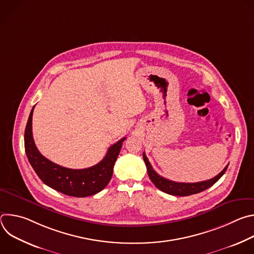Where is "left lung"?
<instances>
[{
    "label": "left lung",
    "mask_w": 254,
    "mask_h": 254,
    "mask_svg": "<svg viewBox=\"0 0 254 254\" xmlns=\"http://www.w3.org/2000/svg\"><path fill=\"white\" fill-rule=\"evenodd\" d=\"M142 158L144 163H146L147 166V170H148V175L151 179L152 182L154 183V185L160 189L161 191L170 194V195H174V196H189V195H193V194H197L200 193L208 188H210L211 186H213L217 181H218L226 172L228 165L223 169V171L221 173H219L217 176H215L214 178L207 180V181H203V182H197V183H179V182H174V181L168 180L162 176H160L152 167V165L150 164L146 154H142Z\"/></svg>",
    "instance_id": "1"
}]
</instances>
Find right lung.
Returning a JSON list of instances; mask_svg holds the SVG:
<instances>
[{
    "mask_svg": "<svg viewBox=\"0 0 254 254\" xmlns=\"http://www.w3.org/2000/svg\"><path fill=\"white\" fill-rule=\"evenodd\" d=\"M34 107L25 128V152L29 163L42 182L50 188L72 197H87L104 189L113 177L114 166L126 137L111 146L102 161L95 166L80 170L64 168L46 159L36 148L32 134Z\"/></svg>",
    "mask_w": 254,
    "mask_h": 254,
    "instance_id": "right-lung-1",
    "label": "right lung"
}]
</instances>
